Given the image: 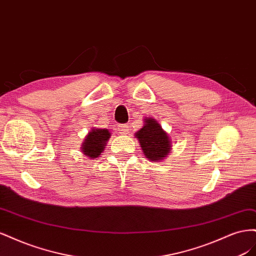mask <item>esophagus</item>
<instances>
[{"instance_id":"esophagus-1","label":"esophagus","mask_w":256,"mask_h":256,"mask_svg":"<svg viewBox=\"0 0 256 256\" xmlns=\"http://www.w3.org/2000/svg\"><path fill=\"white\" fill-rule=\"evenodd\" d=\"M118 129V132L122 134H126L128 131H129L128 125H120Z\"/></svg>"}]
</instances>
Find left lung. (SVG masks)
Segmentation results:
<instances>
[{
  "instance_id": "left-lung-1",
  "label": "left lung",
  "mask_w": 256,
  "mask_h": 256,
  "mask_svg": "<svg viewBox=\"0 0 256 256\" xmlns=\"http://www.w3.org/2000/svg\"><path fill=\"white\" fill-rule=\"evenodd\" d=\"M134 136L140 144L147 160L158 162L168 156L172 150V142L168 134L161 127L157 120L145 118L143 127L136 131Z\"/></svg>"
}]
</instances>
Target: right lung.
Wrapping results in <instances>:
<instances>
[{
    "instance_id": "right-lung-1",
    "label": "right lung",
    "mask_w": 256,
    "mask_h": 256,
    "mask_svg": "<svg viewBox=\"0 0 256 256\" xmlns=\"http://www.w3.org/2000/svg\"><path fill=\"white\" fill-rule=\"evenodd\" d=\"M111 136L110 131L108 129L92 128V130L85 136L84 142L81 144V152L84 156L90 159H95L99 157L106 148V142Z\"/></svg>"
}]
</instances>
